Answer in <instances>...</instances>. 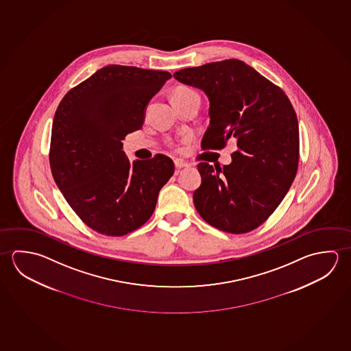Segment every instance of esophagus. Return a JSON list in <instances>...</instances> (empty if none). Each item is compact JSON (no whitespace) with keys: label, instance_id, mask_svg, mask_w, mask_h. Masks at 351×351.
<instances>
[{"label":"esophagus","instance_id":"obj_1","mask_svg":"<svg viewBox=\"0 0 351 351\" xmlns=\"http://www.w3.org/2000/svg\"><path fill=\"white\" fill-rule=\"evenodd\" d=\"M174 165H176V168H177V169H180V168H184V167L191 166L188 162H185V160H174Z\"/></svg>","mask_w":351,"mask_h":351}]
</instances>
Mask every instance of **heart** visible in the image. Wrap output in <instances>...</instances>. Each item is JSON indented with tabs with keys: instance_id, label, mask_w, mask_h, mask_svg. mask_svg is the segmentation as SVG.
Masks as SVG:
<instances>
[{
	"instance_id": "obj_1",
	"label": "heart",
	"mask_w": 351,
	"mask_h": 351,
	"mask_svg": "<svg viewBox=\"0 0 351 351\" xmlns=\"http://www.w3.org/2000/svg\"><path fill=\"white\" fill-rule=\"evenodd\" d=\"M174 95H196L195 92H193L191 89H180V90H178L177 93Z\"/></svg>"
}]
</instances>
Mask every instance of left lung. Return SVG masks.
Returning a JSON list of instances; mask_svg holds the SVG:
<instances>
[{
  "label": "left lung",
  "mask_w": 351,
  "mask_h": 351,
  "mask_svg": "<svg viewBox=\"0 0 351 351\" xmlns=\"http://www.w3.org/2000/svg\"><path fill=\"white\" fill-rule=\"evenodd\" d=\"M182 84L200 88L210 101V126L202 149L237 143L232 163L197 165L202 183L193 195L208 225L247 233L269 219L295 179L300 156L298 117L279 86L237 59L176 72Z\"/></svg>",
  "instance_id": "left-lung-1"
}]
</instances>
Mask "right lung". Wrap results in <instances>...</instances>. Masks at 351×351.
Listing matches in <instances>:
<instances>
[{"label":"right lung","mask_w":351,"mask_h":351,"mask_svg":"<svg viewBox=\"0 0 351 351\" xmlns=\"http://www.w3.org/2000/svg\"><path fill=\"white\" fill-rule=\"evenodd\" d=\"M171 77L167 71L106 66L60 101L50 168L66 202L93 231L124 236L154 214L174 163L165 155L131 162L121 140L141 129L147 103Z\"/></svg>","instance_id":"right-lung-1"}]
</instances>
